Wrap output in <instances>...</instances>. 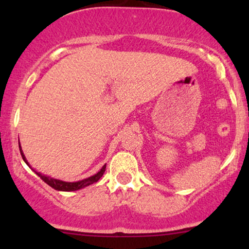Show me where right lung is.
Returning a JSON list of instances; mask_svg holds the SVG:
<instances>
[{"label":"right lung","mask_w":249,"mask_h":249,"mask_svg":"<svg viewBox=\"0 0 249 249\" xmlns=\"http://www.w3.org/2000/svg\"><path fill=\"white\" fill-rule=\"evenodd\" d=\"M18 146H19V152H21L22 158H23V160L28 164L27 159H25V157H24V154H23V151H22V148H21V145H19V142H18ZM28 165H29V164H28ZM105 168H107V164H105L104 166L101 168V171H99L98 173H96L95 176L89 177V178H87V179H83V180H81V181H76V182L62 181V180L50 178V177H47V176H44V174H42V173H39V172H36V171H35V172H36L37 176H38L39 178L43 180V181L47 182V184L49 185V186H51L53 188H55V190H57V191H64V192H70V191L81 190V188H84V187L89 186V185H92L93 182L98 181V180L102 178L103 174H104Z\"/></svg>","instance_id":"right-lung-1"}]
</instances>
